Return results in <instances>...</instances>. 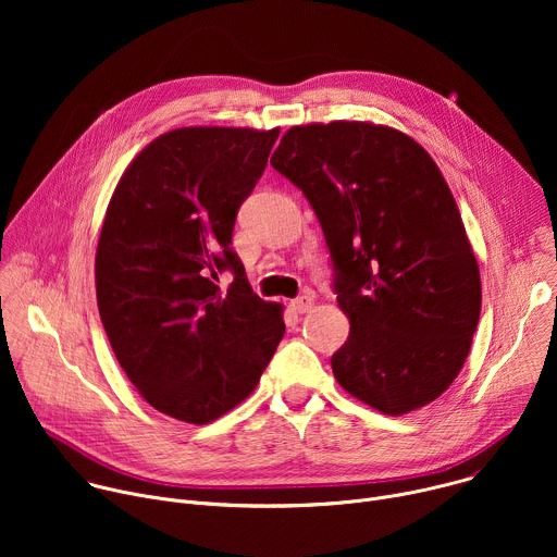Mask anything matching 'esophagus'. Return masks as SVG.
<instances>
[{
	"label": "esophagus",
	"mask_w": 557,
	"mask_h": 557,
	"mask_svg": "<svg viewBox=\"0 0 557 557\" xmlns=\"http://www.w3.org/2000/svg\"><path fill=\"white\" fill-rule=\"evenodd\" d=\"M290 306H293L295 312H308L314 306V297L312 295H299L297 299L290 301Z\"/></svg>",
	"instance_id": "1"
}]
</instances>
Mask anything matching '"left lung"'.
I'll list each match as a JSON object with an SVG mask.
<instances>
[{
	"mask_svg": "<svg viewBox=\"0 0 557 557\" xmlns=\"http://www.w3.org/2000/svg\"><path fill=\"white\" fill-rule=\"evenodd\" d=\"M271 165L322 224L348 342L333 355L339 385L401 417L458 376L481 317V271L456 200L408 134L366 121L290 127Z\"/></svg>",
	"mask_w": 557,
	"mask_h": 557,
	"instance_id": "obj_1",
	"label": "left lung"
}]
</instances>
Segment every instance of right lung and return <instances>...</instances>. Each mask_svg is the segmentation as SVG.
<instances>
[{"instance_id": "1", "label": "right lung", "mask_w": 557, "mask_h": 557, "mask_svg": "<svg viewBox=\"0 0 557 557\" xmlns=\"http://www.w3.org/2000/svg\"><path fill=\"white\" fill-rule=\"evenodd\" d=\"M280 127H181L143 147L101 226L95 275L110 346L143 399L205 425L256 389L284 337L231 249ZM234 282L222 294L216 275Z\"/></svg>"}]
</instances>
